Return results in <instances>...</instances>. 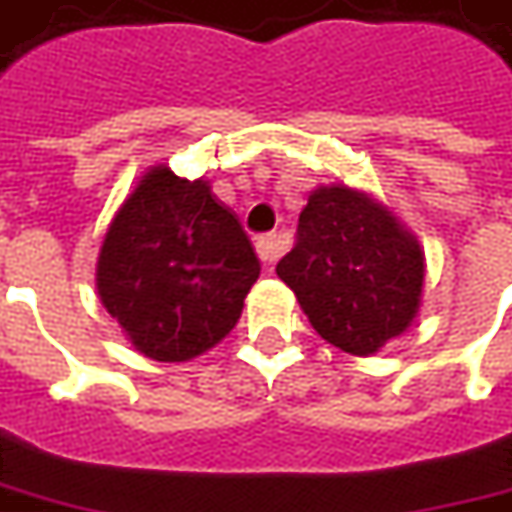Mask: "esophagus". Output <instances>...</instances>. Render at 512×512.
I'll return each mask as SVG.
<instances>
[{
    "instance_id": "esophagus-1",
    "label": "esophagus",
    "mask_w": 512,
    "mask_h": 512,
    "mask_svg": "<svg viewBox=\"0 0 512 512\" xmlns=\"http://www.w3.org/2000/svg\"><path fill=\"white\" fill-rule=\"evenodd\" d=\"M281 250H284V242H281V236H276V233L259 236V242H256V253H259V259L264 264L276 262L281 256Z\"/></svg>"
}]
</instances>
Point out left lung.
Returning a JSON list of instances; mask_svg holds the SVG:
<instances>
[{
	"mask_svg": "<svg viewBox=\"0 0 512 512\" xmlns=\"http://www.w3.org/2000/svg\"><path fill=\"white\" fill-rule=\"evenodd\" d=\"M276 273L327 344L366 358L414 324L425 253L386 205L349 185H321Z\"/></svg>",
	"mask_w": 512,
	"mask_h": 512,
	"instance_id": "1",
	"label": "left lung"
}]
</instances>
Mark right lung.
<instances>
[{
    "mask_svg": "<svg viewBox=\"0 0 512 512\" xmlns=\"http://www.w3.org/2000/svg\"><path fill=\"white\" fill-rule=\"evenodd\" d=\"M259 259L208 180L152 166L106 228L95 284L140 355L183 363L239 321Z\"/></svg>",
    "mask_w": 512,
    "mask_h": 512,
    "instance_id": "obj_1",
    "label": "right lung"
}]
</instances>
